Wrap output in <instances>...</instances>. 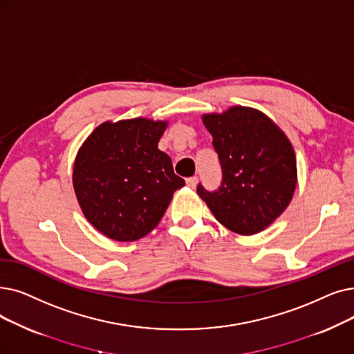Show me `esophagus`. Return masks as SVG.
<instances>
[{
	"label": "esophagus",
	"mask_w": 354,
	"mask_h": 354,
	"mask_svg": "<svg viewBox=\"0 0 354 354\" xmlns=\"http://www.w3.org/2000/svg\"><path fill=\"white\" fill-rule=\"evenodd\" d=\"M196 182H198V178L196 176H192V178H188L187 179V185L189 187V188H195L196 187Z\"/></svg>",
	"instance_id": "obj_1"
}]
</instances>
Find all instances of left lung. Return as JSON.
Returning a JSON list of instances; mask_svg holds the SVG:
<instances>
[{
  "mask_svg": "<svg viewBox=\"0 0 354 354\" xmlns=\"http://www.w3.org/2000/svg\"><path fill=\"white\" fill-rule=\"evenodd\" d=\"M223 167L218 191L196 192L214 217L241 236L263 232L289 205L298 172L286 134L265 113L234 105L203 115Z\"/></svg>",
  "mask_w": 354,
  "mask_h": 354,
  "instance_id": "8db88e82",
  "label": "left lung"
}]
</instances>
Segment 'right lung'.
Instances as JSON below:
<instances>
[{"label":"right lung","instance_id":"add662e5","mask_svg":"<svg viewBox=\"0 0 354 354\" xmlns=\"http://www.w3.org/2000/svg\"><path fill=\"white\" fill-rule=\"evenodd\" d=\"M167 121H104L80 147L72 183L88 223L115 241H134L162 220L185 185L158 143Z\"/></svg>","mask_w":354,"mask_h":354}]
</instances>
